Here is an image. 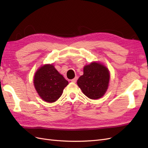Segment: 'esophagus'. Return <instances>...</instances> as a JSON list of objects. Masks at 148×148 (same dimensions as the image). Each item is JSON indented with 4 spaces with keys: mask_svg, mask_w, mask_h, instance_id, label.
I'll use <instances>...</instances> for the list:
<instances>
[{
    "mask_svg": "<svg viewBox=\"0 0 148 148\" xmlns=\"http://www.w3.org/2000/svg\"><path fill=\"white\" fill-rule=\"evenodd\" d=\"M77 77L72 79H71V82L72 83H76V82H77Z\"/></svg>",
    "mask_w": 148,
    "mask_h": 148,
    "instance_id": "obj_1",
    "label": "esophagus"
}]
</instances>
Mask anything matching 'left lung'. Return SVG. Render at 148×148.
<instances>
[{
    "instance_id": "obj_1",
    "label": "left lung",
    "mask_w": 148,
    "mask_h": 148,
    "mask_svg": "<svg viewBox=\"0 0 148 148\" xmlns=\"http://www.w3.org/2000/svg\"><path fill=\"white\" fill-rule=\"evenodd\" d=\"M109 79L108 69L99 62H94L84 66L83 75L78 78L77 84L85 96L97 99L104 95Z\"/></svg>"
}]
</instances>
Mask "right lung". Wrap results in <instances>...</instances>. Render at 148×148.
Returning a JSON list of instances; mask_svg holds the SVG:
<instances>
[{
  "label": "right lung",
  "mask_w": 148,
  "mask_h": 148,
  "mask_svg": "<svg viewBox=\"0 0 148 148\" xmlns=\"http://www.w3.org/2000/svg\"><path fill=\"white\" fill-rule=\"evenodd\" d=\"M68 81L52 64L44 65L36 71L34 77V88L41 99L54 102L62 96Z\"/></svg>",
  "instance_id": "right-lung-1"
}]
</instances>
